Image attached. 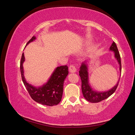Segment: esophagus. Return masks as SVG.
I'll use <instances>...</instances> for the list:
<instances>
[{
    "label": "esophagus",
    "instance_id": "34e87169",
    "mask_svg": "<svg viewBox=\"0 0 135 135\" xmlns=\"http://www.w3.org/2000/svg\"><path fill=\"white\" fill-rule=\"evenodd\" d=\"M69 71L70 73H75L77 71V67L76 65L73 64L70 65L69 67Z\"/></svg>",
    "mask_w": 135,
    "mask_h": 135
}]
</instances>
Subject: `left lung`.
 Returning <instances> with one entry per match:
<instances>
[{
	"label": "left lung",
	"mask_w": 135,
	"mask_h": 135,
	"mask_svg": "<svg viewBox=\"0 0 135 135\" xmlns=\"http://www.w3.org/2000/svg\"><path fill=\"white\" fill-rule=\"evenodd\" d=\"M109 50L114 52L115 58L117 59L120 65V70L122 71V64H121L120 55L119 52L118 51L117 45H116L115 43L114 42L112 43ZM79 76L80 77L81 80V90L83 97L88 101L92 102V103L99 102L101 101V100L107 99L109 97H110L115 92V90L117 89L118 83H119V80H118L117 84L114 88L108 91H107V92H100L93 90L92 88L89 85V83L88 67H87V65L84 63L82 64L80 68Z\"/></svg>",
	"instance_id": "1"
}]
</instances>
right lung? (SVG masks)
Returning a JSON list of instances; mask_svg holds the SVG:
<instances>
[{"mask_svg":"<svg viewBox=\"0 0 135 135\" xmlns=\"http://www.w3.org/2000/svg\"><path fill=\"white\" fill-rule=\"evenodd\" d=\"M35 39V36H33L27 42V45ZM24 61V53H22L20 61V71L22 81L31 98L36 102L45 105L54 106L58 105L62 99L64 82L68 74L67 65L57 67L46 83L42 86L36 88L27 83L24 78L22 66Z\"/></svg>","mask_w":135,"mask_h":135,"instance_id":"1","label":"right lung"}]
</instances>
